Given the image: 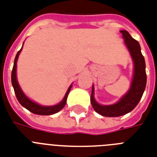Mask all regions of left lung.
Segmentation results:
<instances>
[{
	"label": "left lung",
	"mask_w": 157,
	"mask_h": 157,
	"mask_svg": "<svg viewBox=\"0 0 157 157\" xmlns=\"http://www.w3.org/2000/svg\"><path fill=\"white\" fill-rule=\"evenodd\" d=\"M124 43L129 50L134 62V76L129 91L117 103L112 105L98 104L94 97V86L90 96L92 107L96 112L103 117H121L129 113L136 107L141 99L146 88L147 74L146 64L144 55L141 53L139 43L134 40L125 30L121 31Z\"/></svg>",
	"instance_id": "8db88e82"
}]
</instances>
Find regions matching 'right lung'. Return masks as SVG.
Returning a JSON list of instances; mask_svg holds the SVG:
<instances>
[{"label": "right lung", "mask_w": 157, "mask_h": 157, "mask_svg": "<svg viewBox=\"0 0 157 157\" xmlns=\"http://www.w3.org/2000/svg\"><path fill=\"white\" fill-rule=\"evenodd\" d=\"M23 48V47H22ZM22 48L19 51H18L17 54H16L15 59H14V62H13V67L12 69V73H11V82H12V86L14 90V93H15L16 98L18 99L22 106L23 107H25L26 109H28V111H30L31 112H33L34 114L36 115H43V116H48V115H52L54 113H57L59 112L60 110L63 109V107L65 106L67 103V95H68L69 92L71 90V85L68 88L66 94L64 96L63 99L59 103V104L54 105V106H41L39 105L38 103L33 102L31 99L27 97L23 92V90H21L20 86L18 85V81H17V76H16V67H17V60H18V55L20 54Z\"/></svg>", "instance_id": "add662e5"}]
</instances>
